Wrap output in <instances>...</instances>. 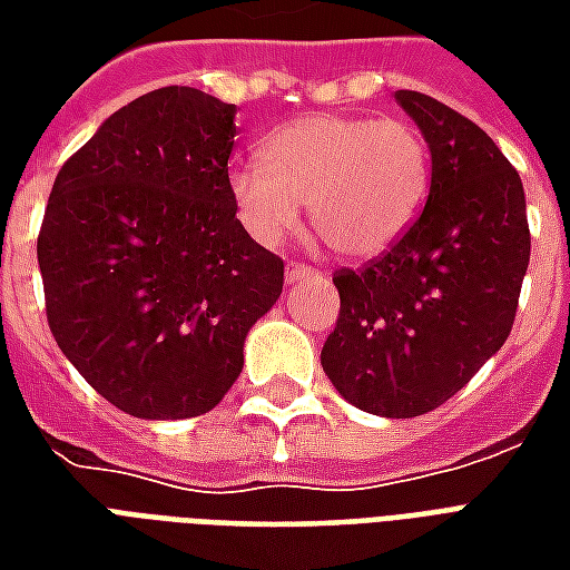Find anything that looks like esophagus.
Returning a JSON list of instances; mask_svg holds the SVG:
<instances>
[{
	"label": "esophagus",
	"mask_w": 570,
	"mask_h": 570,
	"mask_svg": "<svg viewBox=\"0 0 570 570\" xmlns=\"http://www.w3.org/2000/svg\"><path fill=\"white\" fill-rule=\"evenodd\" d=\"M311 277H317V268L302 265V262H289L286 265V284H298V281H311Z\"/></svg>",
	"instance_id": "obj_1"
}]
</instances>
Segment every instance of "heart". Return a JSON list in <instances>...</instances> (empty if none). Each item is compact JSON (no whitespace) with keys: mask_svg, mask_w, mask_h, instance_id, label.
Wrapping results in <instances>:
<instances>
[{"mask_svg":"<svg viewBox=\"0 0 570 570\" xmlns=\"http://www.w3.org/2000/svg\"><path fill=\"white\" fill-rule=\"evenodd\" d=\"M433 164L403 118L308 116L262 140L259 161L228 174L237 216L259 244L284 240L308 204L314 235L345 259L391 249L424 210Z\"/></svg>","mask_w":570,"mask_h":570,"instance_id":"heart-1","label":"heart"}]
</instances>
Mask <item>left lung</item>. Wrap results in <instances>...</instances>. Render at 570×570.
<instances>
[{
  "label": "left lung",
  "mask_w": 570,
  "mask_h": 570,
  "mask_svg": "<svg viewBox=\"0 0 570 570\" xmlns=\"http://www.w3.org/2000/svg\"><path fill=\"white\" fill-rule=\"evenodd\" d=\"M396 104L428 140V204L394 247L333 274L342 305L321 363L347 403L415 419L507 342L531 232L522 179L485 130L428 94L396 91Z\"/></svg>",
  "instance_id": "obj_1"
}]
</instances>
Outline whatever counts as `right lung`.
<instances>
[{"instance_id": "1", "label": "right lung", "mask_w": 570, "mask_h": 570, "mask_svg": "<svg viewBox=\"0 0 570 570\" xmlns=\"http://www.w3.org/2000/svg\"><path fill=\"white\" fill-rule=\"evenodd\" d=\"M235 112L183 85L142 94L69 155L45 207L36 253L51 335L134 419L210 412L284 289V259L235 216Z\"/></svg>"}]
</instances>
